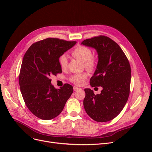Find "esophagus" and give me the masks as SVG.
<instances>
[{"label":"esophagus","instance_id":"obj_1","mask_svg":"<svg viewBox=\"0 0 152 152\" xmlns=\"http://www.w3.org/2000/svg\"><path fill=\"white\" fill-rule=\"evenodd\" d=\"M73 89H74V91H77V90L80 89V88H79V87H77L74 86V87H73Z\"/></svg>","mask_w":152,"mask_h":152}]
</instances>
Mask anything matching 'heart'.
<instances>
[{"label": "heart", "instance_id": "b5f03b06", "mask_svg": "<svg viewBox=\"0 0 152 152\" xmlns=\"http://www.w3.org/2000/svg\"><path fill=\"white\" fill-rule=\"evenodd\" d=\"M73 57L84 63L85 68L89 71L94 69L96 65V60L92 56V51L88 47L79 45L71 52ZM59 64L62 69H65L68 65V58L65 55H62L59 58ZM86 73L74 75L70 77V81L76 84L80 85L87 77Z\"/></svg>", "mask_w": 152, "mask_h": 152}]
</instances>
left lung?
Segmentation results:
<instances>
[{"mask_svg": "<svg viewBox=\"0 0 152 152\" xmlns=\"http://www.w3.org/2000/svg\"><path fill=\"white\" fill-rule=\"evenodd\" d=\"M81 45L93 48L97 53V65L90 84L92 87H102L97 95L91 89H84V109L95 121H111L120 113L129 97L131 77L129 61L121 47L107 36L86 39Z\"/></svg>", "mask_w": 152, "mask_h": 152, "instance_id": "obj_1", "label": "left lung"}]
</instances>
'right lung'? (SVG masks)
<instances>
[{
  "instance_id": "obj_1",
  "label": "right lung",
  "mask_w": 152,
  "mask_h": 152,
  "mask_svg": "<svg viewBox=\"0 0 152 152\" xmlns=\"http://www.w3.org/2000/svg\"><path fill=\"white\" fill-rule=\"evenodd\" d=\"M76 44L47 38L33 44L24 55L19 76L21 93L28 109L40 119L58 116L73 92L68 84L55 89L50 77L61 73L59 58Z\"/></svg>"
}]
</instances>
